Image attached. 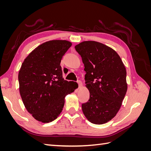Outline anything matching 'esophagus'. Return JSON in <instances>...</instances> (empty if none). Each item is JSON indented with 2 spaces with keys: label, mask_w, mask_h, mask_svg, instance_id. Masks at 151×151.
Here are the masks:
<instances>
[{
  "label": "esophagus",
  "mask_w": 151,
  "mask_h": 151,
  "mask_svg": "<svg viewBox=\"0 0 151 151\" xmlns=\"http://www.w3.org/2000/svg\"><path fill=\"white\" fill-rule=\"evenodd\" d=\"M77 83L79 84V88H81L82 86H83V83L81 81H77Z\"/></svg>",
  "instance_id": "34e87169"
}]
</instances>
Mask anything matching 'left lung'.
<instances>
[{
    "instance_id": "1",
    "label": "left lung",
    "mask_w": 151,
    "mask_h": 151,
    "mask_svg": "<svg viewBox=\"0 0 151 151\" xmlns=\"http://www.w3.org/2000/svg\"><path fill=\"white\" fill-rule=\"evenodd\" d=\"M84 64L89 101L82 104L84 116L101 125L115 117L127 91V71L121 58L111 48L94 41L76 45Z\"/></svg>"
}]
</instances>
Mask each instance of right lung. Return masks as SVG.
<instances>
[{
    "mask_svg": "<svg viewBox=\"0 0 151 151\" xmlns=\"http://www.w3.org/2000/svg\"><path fill=\"white\" fill-rule=\"evenodd\" d=\"M72 46L67 40H51L39 45L22 62L18 74L22 102L35 120L49 123L60 115L65 97L78 84L63 78L62 58Z\"/></svg>",
    "mask_w": 151,
    "mask_h": 151,
    "instance_id": "obj_1",
    "label": "right lung"
}]
</instances>
